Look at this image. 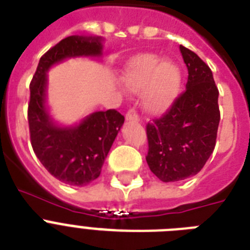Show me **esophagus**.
Returning a JSON list of instances; mask_svg holds the SVG:
<instances>
[{
	"instance_id": "34e87169",
	"label": "esophagus",
	"mask_w": 250,
	"mask_h": 250,
	"mask_svg": "<svg viewBox=\"0 0 250 250\" xmlns=\"http://www.w3.org/2000/svg\"><path fill=\"white\" fill-rule=\"evenodd\" d=\"M125 119L129 122H137L140 119V117H139V113L136 111V109H129L127 114H125Z\"/></svg>"
}]
</instances>
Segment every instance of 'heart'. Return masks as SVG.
<instances>
[{
    "instance_id": "heart-1",
    "label": "heart",
    "mask_w": 250,
    "mask_h": 250,
    "mask_svg": "<svg viewBox=\"0 0 250 250\" xmlns=\"http://www.w3.org/2000/svg\"><path fill=\"white\" fill-rule=\"evenodd\" d=\"M123 83L132 92L145 93V106L152 113H164L178 98L182 89V71L171 61L161 62L156 54L133 58L123 74Z\"/></svg>"
}]
</instances>
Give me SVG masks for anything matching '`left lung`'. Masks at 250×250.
Listing matches in <instances>:
<instances>
[{
  "label": "left lung",
  "mask_w": 250,
  "mask_h": 250,
  "mask_svg": "<svg viewBox=\"0 0 250 250\" xmlns=\"http://www.w3.org/2000/svg\"><path fill=\"white\" fill-rule=\"evenodd\" d=\"M188 68L186 90L161 118L146 125V162L165 183L179 182L201 171L215 146L221 113L218 88L210 67L180 45Z\"/></svg>",
  "instance_id": "obj_1"
}]
</instances>
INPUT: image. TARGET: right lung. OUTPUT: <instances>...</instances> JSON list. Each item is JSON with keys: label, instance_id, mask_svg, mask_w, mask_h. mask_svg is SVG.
Returning <instances> with one entry per match:
<instances>
[{"label": "right lung", "instance_id": "obj_1", "mask_svg": "<svg viewBox=\"0 0 250 250\" xmlns=\"http://www.w3.org/2000/svg\"><path fill=\"white\" fill-rule=\"evenodd\" d=\"M101 50L98 37H66L41 57L29 84L28 125L33 152L54 178L70 186L84 187L100 176L125 117L110 109L90 114L75 127H58L45 107L46 71L66 58L100 56Z\"/></svg>", "mask_w": 250, "mask_h": 250}]
</instances>
